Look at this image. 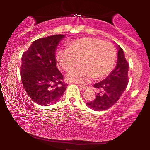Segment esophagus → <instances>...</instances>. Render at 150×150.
<instances>
[{
    "label": "esophagus",
    "instance_id": "obj_1",
    "mask_svg": "<svg viewBox=\"0 0 150 150\" xmlns=\"http://www.w3.org/2000/svg\"><path fill=\"white\" fill-rule=\"evenodd\" d=\"M78 86L80 87V89H87V86H85V85H80V84H79Z\"/></svg>",
    "mask_w": 150,
    "mask_h": 150
}]
</instances>
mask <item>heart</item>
<instances>
[{
  "mask_svg": "<svg viewBox=\"0 0 150 150\" xmlns=\"http://www.w3.org/2000/svg\"><path fill=\"white\" fill-rule=\"evenodd\" d=\"M116 49L111 43L93 37H85L70 42L67 49L56 53L58 64L65 71L70 70L81 61V66L71 70L66 75L70 82L84 84L93 77L100 78L112 70L116 61Z\"/></svg>",
  "mask_w": 150,
  "mask_h": 150,
  "instance_id": "1",
  "label": "heart"
}]
</instances>
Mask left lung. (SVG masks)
<instances>
[{
	"mask_svg": "<svg viewBox=\"0 0 150 150\" xmlns=\"http://www.w3.org/2000/svg\"><path fill=\"white\" fill-rule=\"evenodd\" d=\"M118 47V58L116 68L104 80L94 84L99 89L94 100L86 103L89 108L95 111H104L114 105L126 89L128 83L129 65L125 58L123 50Z\"/></svg>",
	"mask_w": 150,
	"mask_h": 150,
	"instance_id": "1",
	"label": "left lung"
}]
</instances>
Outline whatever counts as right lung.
<instances>
[{"mask_svg":"<svg viewBox=\"0 0 150 150\" xmlns=\"http://www.w3.org/2000/svg\"><path fill=\"white\" fill-rule=\"evenodd\" d=\"M64 37L63 34H57L41 38L22 54V85L31 99L41 106L57 102L68 86L56 68L55 57L56 48Z\"/></svg>","mask_w":150,"mask_h":150,"instance_id":"right-lung-1","label":"right lung"}]
</instances>
